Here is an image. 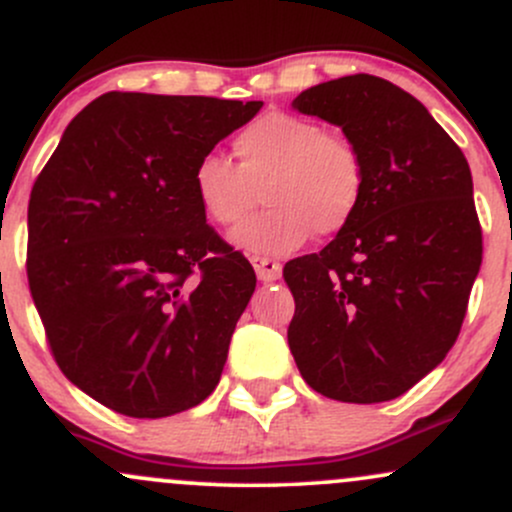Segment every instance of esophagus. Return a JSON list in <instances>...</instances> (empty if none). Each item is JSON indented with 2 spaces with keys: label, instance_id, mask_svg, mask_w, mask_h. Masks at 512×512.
Returning a JSON list of instances; mask_svg holds the SVG:
<instances>
[{
  "label": "esophagus",
  "instance_id": "1",
  "mask_svg": "<svg viewBox=\"0 0 512 512\" xmlns=\"http://www.w3.org/2000/svg\"><path fill=\"white\" fill-rule=\"evenodd\" d=\"M250 262H252V267H255L257 279H260V282L272 284L282 277V265L274 260H269V257H252Z\"/></svg>",
  "mask_w": 512,
  "mask_h": 512
}]
</instances>
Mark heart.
<instances>
[{"instance_id":"1","label":"heart","mask_w":512,"mask_h":512,"mask_svg":"<svg viewBox=\"0 0 512 512\" xmlns=\"http://www.w3.org/2000/svg\"><path fill=\"white\" fill-rule=\"evenodd\" d=\"M233 153L238 165L221 155L201 157L192 187L204 216L221 228L243 221L262 189L267 209L230 235L247 255H289L313 233H340L362 204V153L318 121L269 111L233 138Z\"/></svg>"}]
</instances>
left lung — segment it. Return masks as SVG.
Here are the masks:
<instances>
[{"label":"left lung","mask_w":512,"mask_h":512,"mask_svg":"<svg viewBox=\"0 0 512 512\" xmlns=\"http://www.w3.org/2000/svg\"><path fill=\"white\" fill-rule=\"evenodd\" d=\"M296 111L364 157L362 204L320 252L291 260L286 338L306 384L342 403L398 398L452 350L481 267L469 162L418 99L374 75L306 89Z\"/></svg>","instance_id":"8db88e82"}]
</instances>
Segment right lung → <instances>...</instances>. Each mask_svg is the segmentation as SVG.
<instances>
[{"label":"right lung","instance_id":"1","mask_svg":"<svg viewBox=\"0 0 512 512\" xmlns=\"http://www.w3.org/2000/svg\"><path fill=\"white\" fill-rule=\"evenodd\" d=\"M262 101L109 92L65 128L28 201V286L55 362L131 418L199 406L255 272L206 223L196 162Z\"/></svg>","mask_w":512,"mask_h":512}]
</instances>
